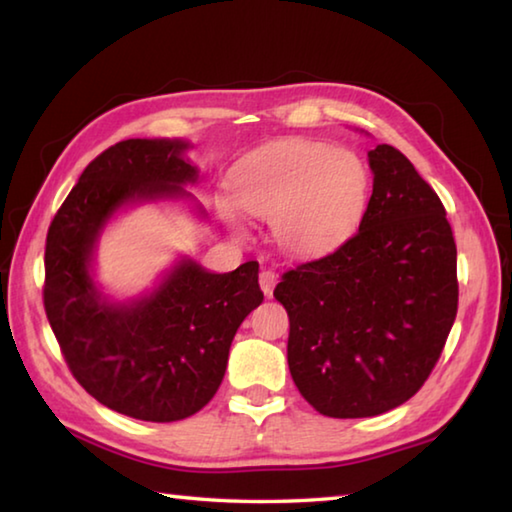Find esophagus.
Returning a JSON list of instances; mask_svg holds the SVG:
<instances>
[{"label":"esophagus","mask_w":512,"mask_h":512,"mask_svg":"<svg viewBox=\"0 0 512 512\" xmlns=\"http://www.w3.org/2000/svg\"><path fill=\"white\" fill-rule=\"evenodd\" d=\"M258 283H261V290L265 297H272L274 285H276V274L272 270H263L261 276H258Z\"/></svg>","instance_id":"1"}]
</instances>
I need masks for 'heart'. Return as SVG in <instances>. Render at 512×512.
Here are the masks:
<instances>
[{"instance_id": "1", "label": "heart", "mask_w": 512, "mask_h": 512, "mask_svg": "<svg viewBox=\"0 0 512 512\" xmlns=\"http://www.w3.org/2000/svg\"><path fill=\"white\" fill-rule=\"evenodd\" d=\"M233 188L249 215L274 222L285 249L319 256L355 233L369 195V170L346 148L288 141L249 159Z\"/></svg>"}]
</instances>
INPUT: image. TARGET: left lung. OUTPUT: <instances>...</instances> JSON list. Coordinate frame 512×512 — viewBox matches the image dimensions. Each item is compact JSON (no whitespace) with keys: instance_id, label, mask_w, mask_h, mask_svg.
I'll list each match as a JSON object with an SVG mask.
<instances>
[{"instance_id":"obj_1","label":"left lung","mask_w":512,"mask_h":512,"mask_svg":"<svg viewBox=\"0 0 512 512\" xmlns=\"http://www.w3.org/2000/svg\"><path fill=\"white\" fill-rule=\"evenodd\" d=\"M360 231L281 276L292 380L319 414L400 407L434 371L459 308L456 245L441 197L400 150H369Z\"/></svg>"}]
</instances>
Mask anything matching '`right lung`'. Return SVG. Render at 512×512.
<instances>
[{
	"label": "right lung",
	"mask_w": 512,
	"mask_h": 512,
	"mask_svg": "<svg viewBox=\"0 0 512 512\" xmlns=\"http://www.w3.org/2000/svg\"><path fill=\"white\" fill-rule=\"evenodd\" d=\"M184 141L125 139L101 152L53 215L44 247V310L80 387L150 423L200 411L227 371L233 335L263 303L258 263L227 274L179 261L150 294L101 297L89 263L105 222L125 204L186 197L197 168Z\"/></svg>",
	"instance_id": "right-lung-1"
}]
</instances>
